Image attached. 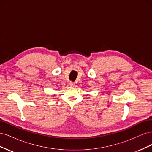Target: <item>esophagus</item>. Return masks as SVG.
Wrapping results in <instances>:
<instances>
[{
  "label": "esophagus",
  "instance_id": "34e87169",
  "mask_svg": "<svg viewBox=\"0 0 152 152\" xmlns=\"http://www.w3.org/2000/svg\"><path fill=\"white\" fill-rule=\"evenodd\" d=\"M69 85H70L71 87H74L75 86V83H74V82H70V83H69Z\"/></svg>",
  "mask_w": 152,
  "mask_h": 152
}]
</instances>
